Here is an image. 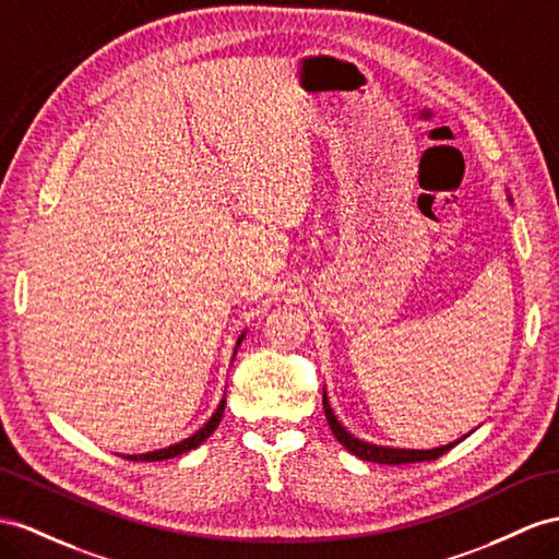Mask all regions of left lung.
I'll return each instance as SVG.
<instances>
[{"instance_id":"1","label":"left lung","mask_w":559,"mask_h":559,"mask_svg":"<svg viewBox=\"0 0 559 559\" xmlns=\"http://www.w3.org/2000/svg\"><path fill=\"white\" fill-rule=\"evenodd\" d=\"M323 411H325V418L328 425H331L335 439L345 447L349 453H354L356 457H361V461L368 463H382V465H406V463H423V461H437L439 455H443L447 451H451L457 441L449 443V447H441V449H432V451H408V449H384V447H376V443H368L356 439L354 435H349L345 427L340 425V420L335 418V413L328 404V396L323 392Z\"/></svg>"}]
</instances>
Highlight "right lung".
I'll use <instances>...</instances> for the list:
<instances>
[{"label":"right lung","mask_w":559,"mask_h":559,"mask_svg":"<svg viewBox=\"0 0 559 559\" xmlns=\"http://www.w3.org/2000/svg\"><path fill=\"white\" fill-rule=\"evenodd\" d=\"M238 342H240V340H238ZM224 406H226V399H222V404H219L217 411H214V416H212L203 427H200L193 437L175 443V447H167V449H160V451H151V453H143V455H124V457H130V461H146V463H153V461H167V457H177V455H181V453H189L191 449L200 447V443H203V441L214 432V429H217V425H219V420H222V416H224Z\"/></svg>","instance_id":"add662e5"}]
</instances>
